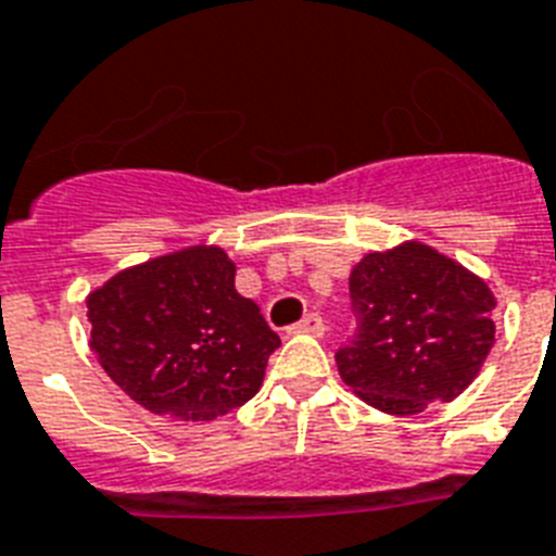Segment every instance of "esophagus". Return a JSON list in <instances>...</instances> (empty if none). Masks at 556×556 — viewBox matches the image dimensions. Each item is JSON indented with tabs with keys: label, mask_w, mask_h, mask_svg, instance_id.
<instances>
[{
	"label": "esophagus",
	"mask_w": 556,
	"mask_h": 556,
	"mask_svg": "<svg viewBox=\"0 0 556 556\" xmlns=\"http://www.w3.org/2000/svg\"><path fill=\"white\" fill-rule=\"evenodd\" d=\"M323 331H326V326H323L320 317H317V314H305L303 320L288 329V334H317V338H320Z\"/></svg>",
	"instance_id": "esophagus-1"
}]
</instances>
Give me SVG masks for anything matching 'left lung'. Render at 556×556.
Listing matches in <instances>:
<instances>
[{"mask_svg": "<svg viewBox=\"0 0 556 556\" xmlns=\"http://www.w3.org/2000/svg\"><path fill=\"white\" fill-rule=\"evenodd\" d=\"M349 291L357 334L338 352V371L380 413L415 415L432 401H453L491 355V286L418 239L364 253Z\"/></svg>", "mask_w": 556, "mask_h": 556, "instance_id": "1", "label": "left lung"}]
</instances>
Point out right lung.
Wrapping results in <instances>:
<instances>
[{"label": "right lung", "instance_id": "right-lung-1", "mask_svg": "<svg viewBox=\"0 0 556 556\" xmlns=\"http://www.w3.org/2000/svg\"><path fill=\"white\" fill-rule=\"evenodd\" d=\"M89 349L155 415L213 421L260 392L279 338L236 291L225 248L190 244L117 270L86 296Z\"/></svg>", "mask_w": 556, "mask_h": 556}]
</instances>
